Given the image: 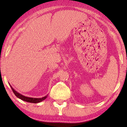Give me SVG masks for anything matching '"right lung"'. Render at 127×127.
<instances>
[{"mask_svg":"<svg viewBox=\"0 0 127 127\" xmlns=\"http://www.w3.org/2000/svg\"><path fill=\"white\" fill-rule=\"evenodd\" d=\"M10 85V83H9ZM10 86L12 90L13 91V93L15 94V95L18 98L20 99L21 100H22L26 101V102H31V103H38V102H40L42 101L43 100H44L45 99H46V98L47 97V95H46L44 97H42V98H31V97H28V96H26L25 95H22V94H21V93L17 92V91H15L14 89L12 88V87L11 86Z\"/></svg>","mask_w":127,"mask_h":127,"instance_id":"right-lung-1","label":"right lung"}]
</instances>
